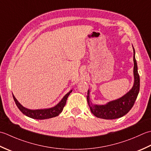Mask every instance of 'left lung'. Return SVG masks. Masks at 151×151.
Returning a JSON list of instances; mask_svg holds the SVG:
<instances>
[{"mask_svg":"<svg viewBox=\"0 0 151 151\" xmlns=\"http://www.w3.org/2000/svg\"><path fill=\"white\" fill-rule=\"evenodd\" d=\"M133 47V45H132ZM134 50V78L133 87L124 96L118 99L110 101L104 105L94 104L90 100V90H88L87 99L91 111L98 118L104 119H115L125 115L133 107L139 91L140 79L137 72V62Z\"/></svg>","mask_w":151,"mask_h":151,"instance_id":"8db88e82","label":"left lung"}]
</instances>
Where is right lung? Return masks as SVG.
Returning a JSON list of instances; mask_svg holds the SVG:
<instances>
[{"label": "right lung", "mask_w": 151, "mask_h": 151, "mask_svg": "<svg viewBox=\"0 0 151 151\" xmlns=\"http://www.w3.org/2000/svg\"><path fill=\"white\" fill-rule=\"evenodd\" d=\"M72 92V90L70 91L68 93L64 95V96L61 99V100L58 102L56 106H55L50 108L40 109H27L26 107H23L21 104L17 101L15 97L13 94L14 100L15 102V104L18 108L22 112L24 115L29 116L30 118L38 120H44L57 116L63 111L64 107L65 106L66 103L67 98L68 97L70 94Z\"/></svg>", "instance_id": "obj_1"}]
</instances>
